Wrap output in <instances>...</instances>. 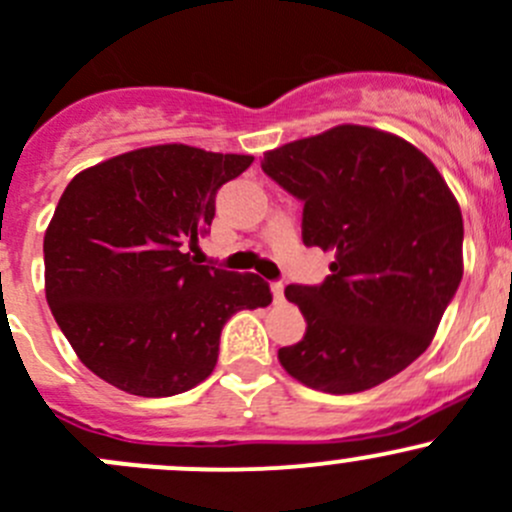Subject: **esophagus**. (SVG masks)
<instances>
[{"mask_svg": "<svg viewBox=\"0 0 512 512\" xmlns=\"http://www.w3.org/2000/svg\"><path fill=\"white\" fill-rule=\"evenodd\" d=\"M271 291H273V303L286 301V296H283V283H271Z\"/></svg>", "mask_w": 512, "mask_h": 512, "instance_id": "obj_1", "label": "esophagus"}]
</instances>
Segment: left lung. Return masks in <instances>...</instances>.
Listing matches in <instances>:
<instances>
[{
	"mask_svg": "<svg viewBox=\"0 0 512 512\" xmlns=\"http://www.w3.org/2000/svg\"><path fill=\"white\" fill-rule=\"evenodd\" d=\"M261 169L303 201V244L331 251L321 286H286L306 333L278 348L288 376L361 393L430 346L463 278V216L411 141L361 124L266 151Z\"/></svg>",
	"mask_w": 512,
	"mask_h": 512,
	"instance_id": "obj_1",
	"label": "left lung"
}]
</instances>
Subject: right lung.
Wrapping results in <instances>:
<instances>
[{"mask_svg":"<svg viewBox=\"0 0 512 512\" xmlns=\"http://www.w3.org/2000/svg\"><path fill=\"white\" fill-rule=\"evenodd\" d=\"M249 154L159 144L79 171L44 234V291L79 361L144 398L199 386L219 358L224 323L271 303L256 273L199 266L216 191Z\"/></svg>","mask_w":512,"mask_h":512,"instance_id":"add662e5","label":"right lung"}]
</instances>
